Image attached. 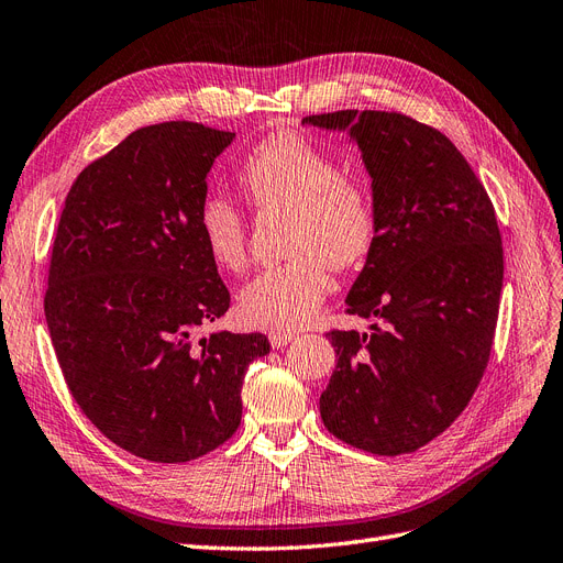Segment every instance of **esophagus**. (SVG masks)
<instances>
[{"mask_svg":"<svg viewBox=\"0 0 563 563\" xmlns=\"http://www.w3.org/2000/svg\"><path fill=\"white\" fill-rule=\"evenodd\" d=\"M294 340H296L294 333H273V335H269V344H273V349H282Z\"/></svg>","mask_w":563,"mask_h":563,"instance_id":"34e87169","label":"esophagus"}]
</instances>
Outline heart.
Listing matches in <instances>:
<instances>
[{
	"label": "heart",
	"instance_id": "obj_1",
	"mask_svg": "<svg viewBox=\"0 0 563 563\" xmlns=\"http://www.w3.org/2000/svg\"><path fill=\"white\" fill-rule=\"evenodd\" d=\"M240 186L258 211L290 214L288 263L267 267L240 294L249 323L288 333L312 321L338 269L361 263L377 240L375 200L361 181L342 177L331 153L296 132H277L249 153ZM202 246L219 267L246 265V221L240 207L211 192L198 211Z\"/></svg>",
	"mask_w": 563,
	"mask_h": 563
}]
</instances>
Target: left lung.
I'll return each mask as SVG.
<instances>
[{"label":"left lung","instance_id":"1","mask_svg":"<svg viewBox=\"0 0 563 563\" xmlns=\"http://www.w3.org/2000/svg\"><path fill=\"white\" fill-rule=\"evenodd\" d=\"M302 125L358 146L377 209L346 312L379 325L325 335L338 361L323 426L379 456L415 452L463 412L489 361L503 288L494 205L459 148L402 113L346 109Z\"/></svg>","mask_w":563,"mask_h":563}]
</instances>
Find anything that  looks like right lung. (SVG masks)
Returning <instances> with one entry per match:
<instances>
[{
    "label": "right lung",
    "mask_w": 563,
    "mask_h": 563,
    "mask_svg": "<svg viewBox=\"0 0 563 563\" xmlns=\"http://www.w3.org/2000/svg\"><path fill=\"white\" fill-rule=\"evenodd\" d=\"M235 132L134 130L71 184L53 244L46 323L84 415L125 452L184 463L238 431L261 333L214 331L230 294L198 232L207 174Z\"/></svg>",
    "instance_id": "right-lung-1"
}]
</instances>
